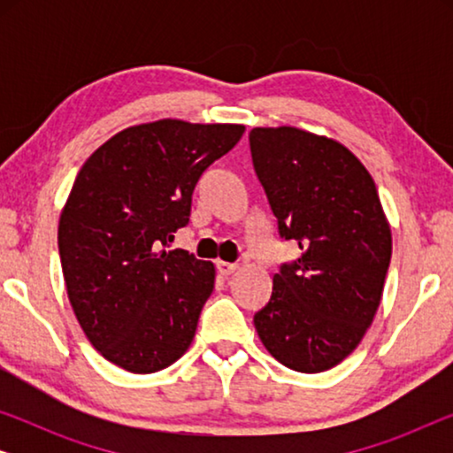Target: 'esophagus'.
I'll return each mask as SVG.
<instances>
[{
    "label": "esophagus",
    "instance_id": "esophagus-1",
    "mask_svg": "<svg viewBox=\"0 0 453 453\" xmlns=\"http://www.w3.org/2000/svg\"><path fill=\"white\" fill-rule=\"evenodd\" d=\"M216 270H219L220 276H231L234 270H237V264H228V262H216Z\"/></svg>",
    "mask_w": 453,
    "mask_h": 453
}]
</instances>
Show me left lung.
I'll return each mask as SVG.
<instances>
[{
  "label": "left lung",
  "mask_w": 453,
  "mask_h": 453,
  "mask_svg": "<svg viewBox=\"0 0 453 453\" xmlns=\"http://www.w3.org/2000/svg\"><path fill=\"white\" fill-rule=\"evenodd\" d=\"M250 148L278 237L301 250L280 264L253 324L284 367L319 373L349 357L373 321L392 233L373 179L349 148L296 127L251 129Z\"/></svg>",
  "instance_id": "1"
}]
</instances>
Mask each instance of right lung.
Returning a JSON list of instances; mask_svg holds the SVG:
<instances>
[{
  "label": "right lung",
  "instance_id": "add662e5",
  "mask_svg": "<svg viewBox=\"0 0 453 453\" xmlns=\"http://www.w3.org/2000/svg\"><path fill=\"white\" fill-rule=\"evenodd\" d=\"M243 126L163 119L127 127L80 169L58 243L67 296L92 346L132 373L183 357L214 288V265L169 250L202 173Z\"/></svg>",
  "mask_w": 453,
  "mask_h": 453
}]
</instances>
